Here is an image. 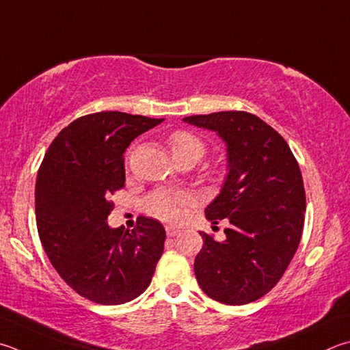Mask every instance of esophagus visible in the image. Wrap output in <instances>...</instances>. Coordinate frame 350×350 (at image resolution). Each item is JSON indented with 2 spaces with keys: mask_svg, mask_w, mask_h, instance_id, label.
Here are the masks:
<instances>
[{
  "mask_svg": "<svg viewBox=\"0 0 350 350\" xmlns=\"http://www.w3.org/2000/svg\"><path fill=\"white\" fill-rule=\"evenodd\" d=\"M165 231H167V236H168V237H174V236H177V234L180 232L179 228L173 226V225H167V226H165Z\"/></svg>",
  "mask_w": 350,
  "mask_h": 350,
  "instance_id": "esophagus-1",
  "label": "esophagus"
}]
</instances>
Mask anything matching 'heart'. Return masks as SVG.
<instances>
[{
	"label": "heart",
	"instance_id": "heart-1",
	"mask_svg": "<svg viewBox=\"0 0 350 350\" xmlns=\"http://www.w3.org/2000/svg\"><path fill=\"white\" fill-rule=\"evenodd\" d=\"M170 150L176 162L183 161V159H193L199 162L205 154L206 147L202 139L191 133L176 131L170 137ZM188 202L189 196L187 193L174 191V189H159L148 197L147 209L157 219L176 221L182 217L183 206Z\"/></svg>",
	"mask_w": 350,
	"mask_h": 350
}]
</instances>
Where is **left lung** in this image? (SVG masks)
I'll return each instance as SVG.
<instances>
[{"label":"left lung","instance_id":"8db88e82","mask_svg":"<svg viewBox=\"0 0 350 350\" xmlns=\"http://www.w3.org/2000/svg\"><path fill=\"white\" fill-rule=\"evenodd\" d=\"M226 144L228 174L205 209L214 225L228 220L225 239L200 232L194 274L213 300L240 306L274 288L300 245L306 196L284 139L256 114L219 111L183 118Z\"/></svg>","mask_w":350,"mask_h":350}]
</instances>
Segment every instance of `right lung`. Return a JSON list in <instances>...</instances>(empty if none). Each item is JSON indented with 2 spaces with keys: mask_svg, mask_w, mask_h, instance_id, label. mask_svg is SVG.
<instances>
[{
  "mask_svg": "<svg viewBox=\"0 0 350 350\" xmlns=\"http://www.w3.org/2000/svg\"><path fill=\"white\" fill-rule=\"evenodd\" d=\"M163 119L100 111L73 120L50 144L35 187L36 226L50 263L79 295L99 304L135 300L163 252L161 221L110 228V194L125 183L124 153Z\"/></svg>",
  "mask_w": 350,
  "mask_h": 350,
  "instance_id": "1",
  "label": "right lung"
}]
</instances>
